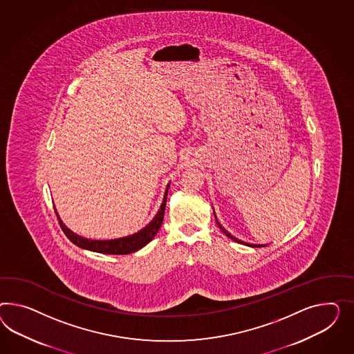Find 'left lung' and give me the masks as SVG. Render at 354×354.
<instances>
[{
	"mask_svg": "<svg viewBox=\"0 0 354 354\" xmlns=\"http://www.w3.org/2000/svg\"><path fill=\"white\" fill-rule=\"evenodd\" d=\"M215 218H216V216H215ZM216 223H218V225H219L220 230H223V233H224V234H225V236H228V237H230V239H233V241H236V242H239V243H243V242H242V241H241V239H236V237H233V236H232V234H230V232H228V230H225V228H223V225H221V224H220V223H219V221H218V220H216ZM251 246H252V248H257V246H255V245H251ZM259 246H260V245H259Z\"/></svg>",
	"mask_w": 354,
	"mask_h": 354,
	"instance_id": "8db88e82",
	"label": "left lung"
}]
</instances>
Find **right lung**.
Here are the masks:
<instances>
[{
	"label": "right lung",
	"mask_w": 354,
	"mask_h": 354,
	"mask_svg": "<svg viewBox=\"0 0 354 354\" xmlns=\"http://www.w3.org/2000/svg\"><path fill=\"white\" fill-rule=\"evenodd\" d=\"M169 187L170 185H167V189H166L165 197H163L162 205L157 212V215L154 216V219L147 227H144L143 230H139L138 233H134L131 236L115 239H85V237H81L76 233H73L72 230H68L67 227L63 224V221L59 219V216L57 215L60 228L64 232V234L67 236L69 241H72L75 245H77L81 249L90 250V251H95V252H100V254H112V255H126V254H130V252H135V251L144 248L148 242H151L153 237L157 234V232L161 228L165 209H166Z\"/></svg>",
	"instance_id": "obj_1"
}]
</instances>
